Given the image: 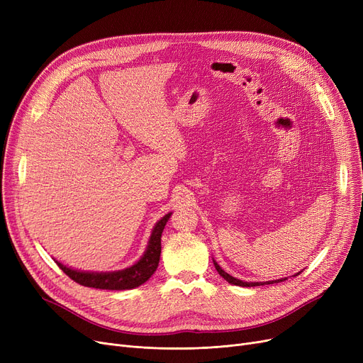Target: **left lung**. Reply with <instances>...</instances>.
Wrapping results in <instances>:
<instances>
[{"label": "left lung", "mask_w": 363, "mask_h": 363, "mask_svg": "<svg viewBox=\"0 0 363 363\" xmlns=\"http://www.w3.org/2000/svg\"><path fill=\"white\" fill-rule=\"evenodd\" d=\"M213 263H215V268H216V271L219 272V275L223 278V279H226L228 282L230 284H234V285H240V287H257V285H264V284H274V282H281V281H284V279H278V281H268V282H244V281H240V279H237V278H234V277H231L230 274H226L220 266L213 260Z\"/></svg>", "instance_id": "obj_1"}]
</instances>
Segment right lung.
Masks as SVG:
<instances>
[{
	"label": "right lung",
	"instance_id": "right-lung-1",
	"mask_svg": "<svg viewBox=\"0 0 363 363\" xmlns=\"http://www.w3.org/2000/svg\"><path fill=\"white\" fill-rule=\"evenodd\" d=\"M170 213L163 216L157 225L152 230L150 244L147 247V252L144 256L128 269L118 271V272H79L66 268L60 262H55L59 268L74 282H78L84 287L91 289H100V290H129L140 287L144 284L159 266L160 252H162V233L164 230V225L169 219Z\"/></svg>",
	"mask_w": 363,
	"mask_h": 363
}]
</instances>
